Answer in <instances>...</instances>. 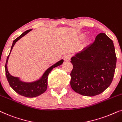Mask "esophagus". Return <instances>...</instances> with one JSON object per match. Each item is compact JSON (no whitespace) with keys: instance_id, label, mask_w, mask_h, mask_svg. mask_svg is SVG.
<instances>
[{"instance_id":"34e87169","label":"esophagus","mask_w":122,"mask_h":122,"mask_svg":"<svg viewBox=\"0 0 122 122\" xmlns=\"http://www.w3.org/2000/svg\"><path fill=\"white\" fill-rule=\"evenodd\" d=\"M71 57V55L70 54H68L64 57V60L66 61V62H68V61H70Z\"/></svg>"}]
</instances>
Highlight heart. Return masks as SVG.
<instances>
[{
    "instance_id": "heart-1",
    "label": "heart",
    "mask_w": 122,
    "mask_h": 122,
    "mask_svg": "<svg viewBox=\"0 0 122 122\" xmlns=\"http://www.w3.org/2000/svg\"><path fill=\"white\" fill-rule=\"evenodd\" d=\"M81 37H82V38H84V37H85V36H84V35H82L81 36Z\"/></svg>"
}]
</instances>
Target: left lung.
Here are the masks:
<instances>
[{
    "mask_svg": "<svg viewBox=\"0 0 122 122\" xmlns=\"http://www.w3.org/2000/svg\"><path fill=\"white\" fill-rule=\"evenodd\" d=\"M73 69L70 85L77 93L87 97L101 94L111 84L116 67L113 42L104 33L71 58Z\"/></svg>",
    "mask_w": 122,
    "mask_h": 122,
    "instance_id": "obj_1",
    "label": "left lung"
}]
</instances>
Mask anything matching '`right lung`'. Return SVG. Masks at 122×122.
I'll use <instances>...</instances> for the list:
<instances>
[{
    "label": "right lung",
    "instance_id": "1",
    "mask_svg": "<svg viewBox=\"0 0 122 122\" xmlns=\"http://www.w3.org/2000/svg\"><path fill=\"white\" fill-rule=\"evenodd\" d=\"M32 30H26L13 41L12 46L11 47L10 53L8 55L6 61L5 65L6 76V78H7L8 82H9L11 87L19 95L27 97V98L36 97L41 95L42 94L46 92L47 88V79L49 73L51 72L53 68L61 65L64 62V60H60L58 62L55 63L53 65L48 67L40 78H38V79L35 81H24L21 80L20 77H14V76L11 75L10 73L8 71L7 67L8 59H9L11 51H12L13 48L16 42L20 40V38H22L23 37H24V36L27 35V33H29L30 31H31Z\"/></svg>",
    "mask_w": 122,
    "mask_h": 122
}]
</instances>
